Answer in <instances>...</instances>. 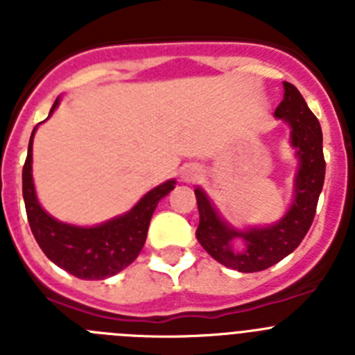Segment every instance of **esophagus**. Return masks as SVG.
Listing matches in <instances>:
<instances>
[{
    "mask_svg": "<svg viewBox=\"0 0 355 355\" xmlns=\"http://www.w3.org/2000/svg\"><path fill=\"white\" fill-rule=\"evenodd\" d=\"M200 167L197 165H187V167L181 168V180L183 181H196L200 178Z\"/></svg>",
    "mask_w": 355,
    "mask_h": 355,
    "instance_id": "1",
    "label": "esophagus"
}]
</instances>
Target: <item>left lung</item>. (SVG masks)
Returning <instances> with one entry per match:
<instances>
[{
  "label": "left lung",
  "mask_w": 355,
  "mask_h": 355,
  "mask_svg": "<svg viewBox=\"0 0 355 355\" xmlns=\"http://www.w3.org/2000/svg\"><path fill=\"white\" fill-rule=\"evenodd\" d=\"M283 85L284 97L274 115L290 126V144L299 162L293 178V197L286 213L274 224L238 229L222 218L202 188L193 190L199 208L196 231L199 243L220 265L245 274L265 270L300 245L311 227L324 187L325 159L318 119L293 85L288 81Z\"/></svg>",
  "instance_id": "left-lung-1"
}]
</instances>
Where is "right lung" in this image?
<instances>
[{
    "label": "right lung",
    "mask_w": 355,
    "mask_h": 355,
    "mask_svg": "<svg viewBox=\"0 0 355 355\" xmlns=\"http://www.w3.org/2000/svg\"><path fill=\"white\" fill-rule=\"evenodd\" d=\"M60 105V97L53 105V114ZM31 131L28 156L23 167V197L26 206L31 233L42 252L69 274L85 281L106 279L124 270L137 259L147 238L150 216L156 206L175 187V180H168L146 193L142 199L122 215L97 225H74L60 222L49 215L37 199L31 162H33V137Z\"/></svg>",
    "instance_id": "1"
}]
</instances>
